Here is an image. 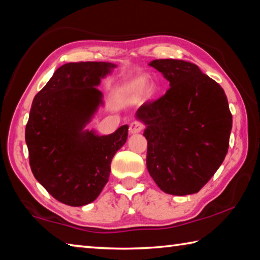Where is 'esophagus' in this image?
I'll return each mask as SVG.
<instances>
[{"label": "esophagus", "mask_w": 260, "mask_h": 260, "mask_svg": "<svg viewBox=\"0 0 260 260\" xmlns=\"http://www.w3.org/2000/svg\"><path fill=\"white\" fill-rule=\"evenodd\" d=\"M142 129H143V125L141 124V122H139V121L132 122L131 126H129V133L131 134H138Z\"/></svg>", "instance_id": "1"}]
</instances>
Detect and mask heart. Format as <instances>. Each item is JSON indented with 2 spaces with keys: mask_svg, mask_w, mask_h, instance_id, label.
<instances>
[{
  "mask_svg": "<svg viewBox=\"0 0 260 260\" xmlns=\"http://www.w3.org/2000/svg\"><path fill=\"white\" fill-rule=\"evenodd\" d=\"M144 94L146 99L151 100L157 94V87L153 83H149L147 77L138 76L122 83L119 90V98L121 102L132 104L138 102Z\"/></svg>",
  "mask_w": 260,
  "mask_h": 260,
  "instance_id": "1",
  "label": "heart"
}]
</instances>
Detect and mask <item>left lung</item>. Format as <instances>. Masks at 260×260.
<instances>
[{"label": "left lung", "mask_w": 260, "mask_h": 260, "mask_svg": "<svg viewBox=\"0 0 260 260\" xmlns=\"http://www.w3.org/2000/svg\"><path fill=\"white\" fill-rule=\"evenodd\" d=\"M149 65L170 82V89L135 113L146 126L148 172L166 193H196L228 151L233 119L226 94L190 61L155 59Z\"/></svg>", "instance_id": "1"}]
</instances>
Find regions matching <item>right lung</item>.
Segmentation results:
<instances>
[{
	"label": "right lung",
	"mask_w": 260,
	"mask_h": 260,
	"mask_svg": "<svg viewBox=\"0 0 260 260\" xmlns=\"http://www.w3.org/2000/svg\"><path fill=\"white\" fill-rule=\"evenodd\" d=\"M116 64L67 63L35 95L25 129L34 178L50 195L70 206L94 202L111 172V160L124 146L128 126L99 135L86 129L103 107L101 80Z\"/></svg>",
	"instance_id": "add662e5"
}]
</instances>
